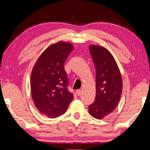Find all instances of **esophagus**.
<instances>
[{"mask_svg":"<svg viewBox=\"0 0 150 150\" xmlns=\"http://www.w3.org/2000/svg\"><path fill=\"white\" fill-rule=\"evenodd\" d=\"M81 90H77V94L78 96H79V95H81Z\"/></svg>","mask_w":150,"mask_h":150,"instance_id":"obj_1","label":"esophagus"}]
</instances>
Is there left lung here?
<instances>
[{"label":"left lung","instance_id":"1","mask_svg":"<svg viewBox=\"0 0 150 150\" xmlns=\"http://www.w3.org/2000/svg\"><path fill=\"white\" fill-rule=\"evenodd\" d=\"M89 50L96 69V98L88 110L92 117L100 120L116 108L122 92V79L108 50L91 45Z\"/></svg>","mask_w":150,"mask_h":150}]
</instances>
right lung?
<instances>
[{"instance_id": "obj_1", "label": "right lung", "mask_w": 150, "mask_h": 150, "mask_svg": "<svg viewBox=\"0 0 150 150\" xmlns=\"http://www.w3.org/2000/svg\"><path fill=\"white\" fill-rule=\"evenodd\" d=\"M74 47L59 41L50 45L39 57L30 77V89L35 107L42 114L55 118L66 112L74 98L69 91L64 64Z\"/></svg>"}]
</instances>
